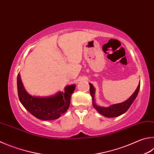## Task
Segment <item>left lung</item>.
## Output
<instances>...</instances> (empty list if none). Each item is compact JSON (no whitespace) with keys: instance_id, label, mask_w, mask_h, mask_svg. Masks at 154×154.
<instances>
[{"instance_id":"1","label":"left lung","mask_w":154,"mask_h":154,"mask_svg":"<svg viewBox=\"0 0 154 154\" xmlns=\"http://www.w3.org/2000/svg\"><path fill=\"white\" fill-rule=\"evenodd\" d=\"M89 84L90 94L92 97V102H93V106L100 114H101L102 115L106 117H108V118H114V117L121 116L122 114L126 112L137 97V96L139 93V88H140V82H139V83L137 88L136 89V90L129 98L125 100L123 102L119 103V104H114L108 106V107H103V106H100L96 104V102H95L94 97L96 89L94 88V85L91 83H89Z\"/></svg>"}]
</instances>
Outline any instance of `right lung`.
<instances>
[{
  "label": "right lung",
  "mask_w": 154,
  "mask_h": 154,
  "mask_svg": "<svg viewBox=\"0 0 154 154\" xmlns=\"http://www.w3.org/2000/svg\"><path fill=\"white\" fill-rule=\"evenodd\" d=\"M17 91L19 99L26 110L36 118L43 121H52L59 118L67 111L71 97L75 89V84L65 88V91L50 96H33L25 89L20 74L17 75Z\"/></svg>",
  "instance_id": "add662e5"
}]
</instances>
